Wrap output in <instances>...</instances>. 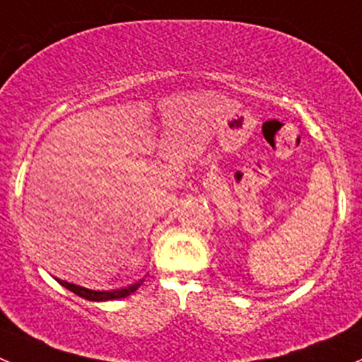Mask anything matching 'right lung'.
Masks as SVG:
<instances>
[{"mask_svg":"<svg viewBox=\"0 0 362 362\" xmlns=\"http://www.w3.org/2000/svg\"><path fill=\"white\" fill-rule=\"evenodd\" d=\"M57 279V277H54ZM58 282H60L62 286L67 288L69 291H72V293H76L78 297L85 298V300H90V302H105V300H117V298H124L127 297V295L135 293L136 290H139L140 286H142V281H136L135 284H129V286L126 288H120V290H110V291H99V290H88V288H83V286H78V284H72V282H67V281H62V279H57Z\"/></svg>","mask_w":362,"mask_h":362,"instance_id":"right-lung-1","label":"right lung"}]
</instances>
